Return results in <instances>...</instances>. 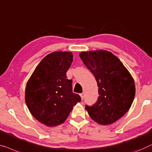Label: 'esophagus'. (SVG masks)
<instances>
[{
	"label": "esophagus",
	"mask_w": 152,
	"mask_h": 152,
	"mask_svg": "<svg viewBox=\"0 0 152 152\" xmlns=\"http://www.w3.org/2000/svg\"><path fill=\"white\" fill-rule=\"evenodd\" d=\"M80 96H81V99L83 100L84 97V93H81V94H80Z\"/></svg>",
	"instance_id": "esophagus-1"
}]
</instances>
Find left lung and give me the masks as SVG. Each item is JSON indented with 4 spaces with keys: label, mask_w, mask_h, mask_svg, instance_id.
Returning <instances> with one entry per match:
<instances>
[{
    "label": "left lung",
    "mask_w": 152,
    "mask_h": 152,
    "mask_svg": "<svg viewBox=\"0 0 152 152\" xmlns=\"http://www.w3.org/2000/svg\"><path fill=\"white\" fill-rule=\"evenodd\" d=\"M92 72L99 87L97 102L86 109L94 122L101 125L115 122L129 110L135 96L131 74L113 53L100 50L79 53Z\"/></svg>",
    "instance_id": "left-lung-1"
}]
</instances>
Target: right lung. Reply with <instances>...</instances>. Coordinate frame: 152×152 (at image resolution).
I'll list each match as a JSON object with an SVG mask.
<instances>
[{"label":"right lung","mask_w":152,"mask_h":152,"mask_svg":"<svg viewBox=\"0 0 152 152\" xmlns=\"http://www.w3.org/2000/svg\"><path fill=\"white\" fill-rule=\"evenodd\" d=\"M73 60L70 52L51 53L39 62L27 81L26 103L32 116L47 126L61 124L81 101L66 75Z\"/></svg>","instance_id":"1"}]
</instances>
